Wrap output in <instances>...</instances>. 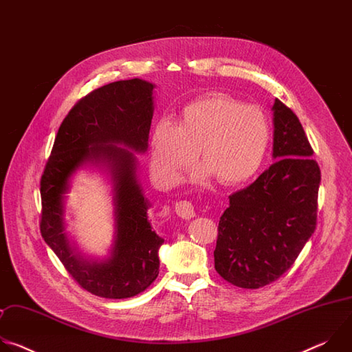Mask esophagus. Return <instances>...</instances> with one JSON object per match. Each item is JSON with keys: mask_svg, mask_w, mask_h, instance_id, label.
I'll use <instances>...</instances> for the list:
<instances>
[{"mask_svg": "<svg viewBox=\"0 0 352 352\" xmlns=\"http://www.w3.org/2000/svg\"><path fill=\"white\" fill-rule=\"evenodd\" d=\"M175 213L185 220L195 217V209H193L192 204L186 202V200H179V202L175 204Z\"/></svg>", "mask_w": 352, "mask_h": 352, "instance_id": "obj_1", "label": "esophagus"}]
</instances>
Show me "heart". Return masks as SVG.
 <instances>
[{
    "instance_id": "obj_1",
    "label": "heart",
    "mask_w": 352,
    "mask_h": 352,
    "mask_svg": "<svg viewBox=\"0 0 352 352\" xmlns=\"http://www.w3.org/2000/svg\"><path fill=\"white\" fill-rule=\"evenodd\" d=\"M270 140L266 116L254 106L213 93L188 103L177 125L160 121L150 136V168L163 185L179 182L197 152L199 177L224 186L242 185L261 168Z\"/></svg>"
}]
</instances>
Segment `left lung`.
<instances>
[{
    "mask_svg": "<svg viewBox=\"0 0 352 352\" xmlns=\"http://www.w3.org/2000/svg\"><path fill=\"white\" fill-rule=\"evenodd\" d=\"M272 110L276 162L230 196L219 223L216 272L241 288L280 278L316 228L320 168L314 148L289 107L276 98Z\"/></svg>",
    "mask_w": 352,
    "mask_h": 352,
    "instance_id": "8db88e82",
    "label": "left lung"
}]
</instances>
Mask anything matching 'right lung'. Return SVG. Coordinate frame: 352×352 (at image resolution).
<instances>
[{"label":"right lung","instance_id":"obj_1","mask_svg":"<svg viewBox=\"0 0 352 352\" xmlns=\"http://www.w3.org/2000/svg\"><path fill=\"white\" fill-rule=\"evenodd\" d=\"M155 85L142 79L118 80L98 87L64 118L40 179V232L67 272L87 292L131 298L159 276L160 238L147 220L148 202L136 178L138 153L147 148L153 118ZM106 165L115 188L116 238L112 255L102 263L83 260L69 245L63 224V195L69 178L83 164Z\"/></svg>","mask_w":352,"mask_h":352}]
</instances>
